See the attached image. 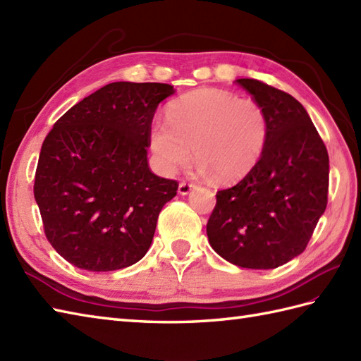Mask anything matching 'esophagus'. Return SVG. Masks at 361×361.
<instances>
[{
	"mask_svg": "<svg viewBox=\"0 0 361 361\" xmlns=\"http://www.w3.org/2000/svg\"><path fill=\"white\" fill-rule=\"evenodd\" d=\"M192 189H194V185H192V183H189V181H181V183H180V186H178V192H180L181 195H188Z\"/></svg>",
	"mask_w": 361,
	"mask_h": 361,
	"instance_id": "esophagus-1",
	"label": "esophagus"
}]
</instances>
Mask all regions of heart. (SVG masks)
<instances>
[{"label": "heart", "mask_w": 361, "mask_h": 361, "mask_svg": "<svg viewBox=\"0 0 361 361\" xmlns=\"http://www.w3.org/2000/svg\"><path fill=\"white\" fill-rule=\"evenodd\" d=\"M267 137V114L256 101L226 90L200 88L167 106V124L150 127L149 144L164 173L185 166L192 149L203 172L234 183L257 166Z\"/></svg>", "instance_id": "b5f03b06"}]
</instances>
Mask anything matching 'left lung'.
Masks as SVG:
<instances>
[{
    "mask_svg": "<svg viewBox=\"0 0 361 361\" xmlns=\"http://www.w3.org/2000/svg\"><path fill=\"white\" fill-rule=\"evenodd\" d=\"M235 82L264 109L268 137L257 166L235 186L217 190L206 233L228 262L268 270L307 247L327 206L329 155L293 96L256 79Z\"/></svg>",
    "mask_w": 361,
    "mask_h": 361,
    "instance_id": "8db88e82",
    "label": "left lung"
}]
</instances>
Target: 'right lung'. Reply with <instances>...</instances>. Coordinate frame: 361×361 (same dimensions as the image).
I'll return each mask as SVG.
<instances>
[{
  "instance_id": "add662e5",
  "label": "right lung",
  "mask_w": 361,
  "mask_h": 361,
  "mask_svg": "<svg viewBox=\"0 0 361 361\" xmlns=\"http://www.w3.org/2000/svg\"><path fill=\"white\" fill-rule=\"evenodd\" d=\"M169 83L113 82L71 106L44 137L34 181L44 235L82 270L145 256L178 183L152 173L149 132Z\"/></svg>"
}]
</instances>
